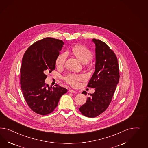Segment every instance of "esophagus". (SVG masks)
I'll list each match as a JSON object with an SVG mask.
<instances>
[{
    "mask_svg": "<svg viewBox=\"0 0 148 148\" xmlns=\"http://www.w3.org/2000/svg\"><path fill=\"white\" fill-rule=\"evenodd\" d=\"M69 93H75V92H76V91H75L74 90H69Z\"/></svg>",
    "mask_w": 148,
    "mask_h": 148,
    "instance_id": "obj_1",
    "label": "esophagus"
}]
</instances>
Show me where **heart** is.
I'll return each instance as SVG.
<instances>
[{"label": "heart", "instance_id": "1", "mask_svg": "<svg viewBox=\"0 0 148 148\" xmlns=\"http://www.w3.org/2000/svg\"><path fill=\"white\" fill-rule=\"evenodd\" d=\"M72 53L81 62H87L92 58L93 55L92 52L87 48L83 45H78L74 47L72 49ZM67 55L66 53L59 54L56 59V65L58 67L63 66L66 60ZM85 76L83 74H75L69 73L64 77V80L72 86H77L79 81L84 80Z\"/></svg>", "mask_w": 148, "mask_h": 148}]
</instances>
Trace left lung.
Returning a JSON list of instances; mask_svg holds the SVG:
<instances>
[{"label": "left lung", "instance_id": "8db88e82", "mask_svg": "<svg viewBox=\"0 0 148 148\" xmlns=\"http://www.w3.org/2000/svg\"><path fill=\"white\" fill-rule=\"evenodd\" d=\"M93 42L95 45V70L87 87L95 88V92L79 108L81 114L90 118L98 116L108 108L119 80L116 54L103 41L94 38Z\"/></svg>", "mask_w": 148, "mask_h": 148}]
</instances>
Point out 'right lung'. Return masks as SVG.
Here are the masks:
<instances>
[{
	"label": "right lung",
	"mask_w": 148,
	"mask_h": 148,
	"mask_svg": "<svg viewBox=\"0 0 148 148\" xmlns=\"http://www.w3.org/2000/svg\"><path fill=\"white\" fill-rule=\"evenodd\" d=\"M62 40L47 37L30 46L24 54L21 67L20 83L23 94L29 108L40 115L54 111L65 88L45 84L46 73L55 69L56 59L62 49Z\"/></svg>",
	"instance_id": "right-lung-1"
}]
</instances>
